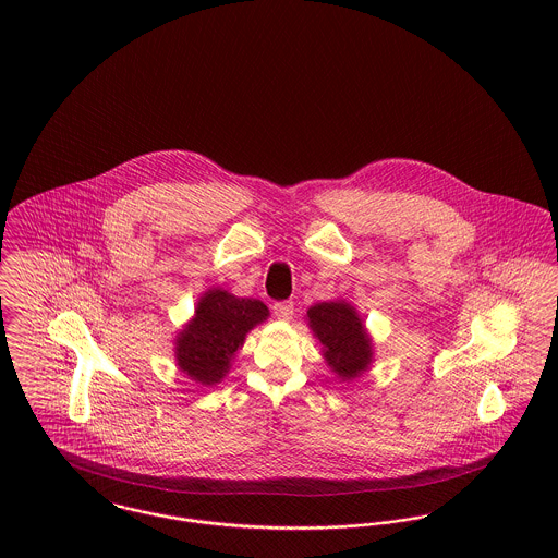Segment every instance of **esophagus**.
<instances>
[{
	"label": "esophagus",
	"instance_id": "34e87169",
	"mask_svg": "<svg viewBox=\"0 0 558 558\" xmlns=\"http://www.w3.org/2000/svg\"><path fill=\"white\" fill-rule=\"evenodd\" d=\"M292 312H294L292 301H278V303H274V314H276V318L291 319Z\"/></svg>",
	"mask_w": 558,
	"mask_h": 558
}]
</instances>
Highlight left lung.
Here are the masks:
<instances>
[{"label":"left lung","mask_w":558,"mask_h":558,"mask_svg":"<svg viewBox=\"0 0 558 558\" xmlns=\"http://www.w3.org/2000/svg\"><path fill=\"white\" fill-rule=\"evenodd\" d=\"M307 318L332 372L341 378H355L368 368L371 339L351 305L341 301L318 303L307 312Z\"/></svg>","instance_id":"8db88e82"}]
</instances>
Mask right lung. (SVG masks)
<instances>
[{
  "mask_svg": "<svg viewBox=\"0 0 558 558\" xmlns=\"http://www.w3.org/2000/svg\"><path fill=\"white\" fill-rule=\"evenodd\" d=\"M267 314L266 305L257 299H239L221 289L205 292L196 316L178 337V366L196 383H219L246 332L264 322Z\"/></svg>",
  "mask_w": 558,
  "mask_h": 558,
  "instance_id": "right-lung-1",
  "label": "right lung"
}]
</instances>
